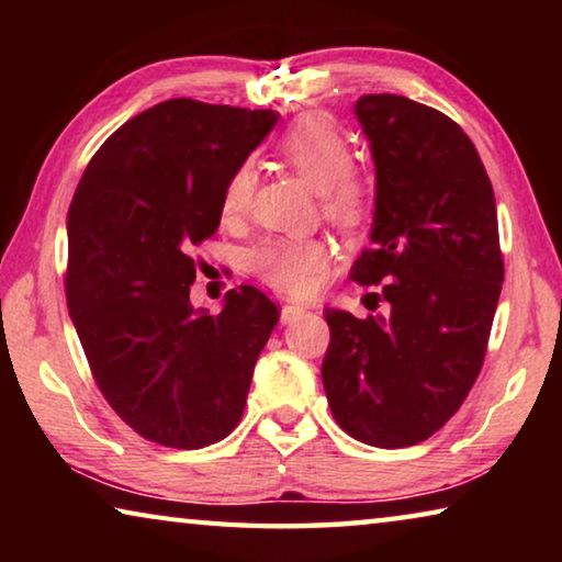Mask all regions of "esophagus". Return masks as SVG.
Masks as SVG:
<instances>
[{"mask_svg": "<svg viewBox=\"0 0 562 562\" xmlns=\"http://www.w3.org/2000/svg\"><path fill=\"white\" fill-rule=\"evenodd\" d=\"M304 315H307V310L300 307V304H284L282 312H280V322H282V325H292V322L302 319Z\"/></svg>", "mask_w": 562, "mask_h": 562, "instance_id": "esophagus-1", "label": "esophagus"}]
</instances>
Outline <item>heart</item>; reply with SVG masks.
<instances>
[{
	"mask_svg": "<svg viewBox=\"0 0 562 562\" xmlns=\"http://www.w3.org/2000/svg\"><path fill=\"white\" fill-rule=\"evenodd\" d=\"M280 156L304 183L319 190L322 207L339 225H355L367 203V188L351 168V148L335 121L310 113L280 138ZM252 193V168L243 164L227 180L223 215H240ZM252 270L272 288L310 294L327 270L325 245L310 237H270L252 252Z\"/></svg>",
	"mask_w": 562,
	"mask_h": 562,
	"instance_id": "obj_1",
	"label": "heart"
}]
</instances>
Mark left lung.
<instances>
[{"instance_id": "obj_1", "label": "left lung", "mask_w": 562, "mask_h": 562, "mask_svg": "<svg viewBox=\"0 0 562 562\" xmlns=\"http://www.w3.org/2000/svg\"><path fill=\"white\" fill-rule=\"evenodd\" d=\"M355 116L374 158L372 247L349 278L379 284L384 315L325 310L322 384L351 439L404 449L469 396L496 315L503 258L496 198L471 138L441 111L367 93Z\"/></svg>"}]
</instances>
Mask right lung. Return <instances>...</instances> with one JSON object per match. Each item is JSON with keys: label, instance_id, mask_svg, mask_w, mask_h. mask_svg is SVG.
Listing matches in <instances>:
<instances>
[{"label": "right lung", "instance_id": "right-lung-1", "mask_svg": "<svg viewBox=\"0 0 562 562\" xmlns=\"http://www.w3.org/2000/svg\"><path fill=\"white\" fill-rule=\"evenodd\" d=\"M278 116L156 103L111 133L74 193L69 315L101 394L148 441L203 449L243 416L278 307L243 284L221 315L195 310L190 247L217 231L227 180Z\"/></svg>", "mask_w": 562, "mask_h": 562}]
</instances>
